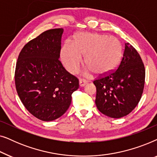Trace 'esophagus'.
Instances as JSON below:
<instances>
[{"label": "esophagus", "instance_id": "esophagus-1", "mask_svg": "<svg viewBox=\"0 0 157 157\" xmlns=\"http://www.w3.org/2000/svg\"><path fill=\"white\" fill-rule=\"evenodd\" d=\"M87 83V81L84 80V79H82V78H80L79 79V84L81 87L83 86H85V85Z\"/></svg>", "mask_w": 157, "mask_h": 157}]
</instances>
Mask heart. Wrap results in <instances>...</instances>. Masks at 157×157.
<instances>
[{"label": "heart", "instance_id": "1", "mask_svg": "<svg viewBox=\"0 0 157 157\" xmlns=\"http://www.w3.org/2000/svg\"><path fill=\"white\" fill-rule=\"evenodd\" d=\"M84 56L85 65L96 76H103L113 72L123 58L121 42L105 34L80 32L74 36L73 43L66 42L61 56L66 68L75 72Z\"/></svg>", "mask_w": 157, "mask_h": 157}]
</instances>
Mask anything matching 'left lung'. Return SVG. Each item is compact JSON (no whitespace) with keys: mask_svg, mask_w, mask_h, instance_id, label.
<instances>
[{"mask_svg":"<svg viewBox=\"0 0 157 157\" xmlns=\"http://www.w3.org/2000/svg\"><path fill=\"white\" fill-rule=\"evenodd\" d=\"M145 68L140 56L126 43L121 63L115 71L96 79V105L103 114L119 119L135 109L142 95Z\"/></svg>","mask_w":157,"mask_h":157,"instance_id":"obj_1","label":"left lung"}]
</instances>
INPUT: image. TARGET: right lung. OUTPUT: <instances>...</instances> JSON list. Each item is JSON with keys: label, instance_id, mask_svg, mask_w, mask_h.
<instances>
[{"label": "right lung", "instance_id": "right-lung-1", "mask_svg": "<svg viewBox=\"0 0 157 157\" xmlns=\"http://www.w3.org/2000/svg\"><path fill=\"white\" fill-rule=\"evenodd\" d=\"M63 29H51L24 46L15 71L17 93L25 109L44 121L61 117L69 108L78 79L59 61Z\"/></svg>", "mask_w": 157, "mask_h": 157}]
</instances>
